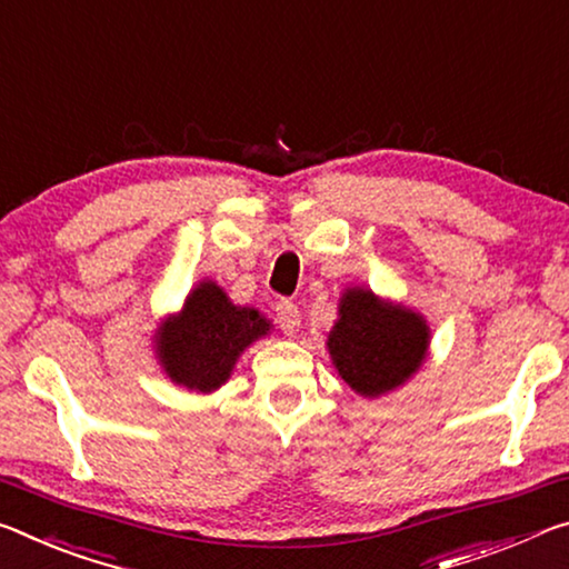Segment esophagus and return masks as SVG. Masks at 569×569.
I'll return each instance as SVG.
<instances>
[{"instance_id":"obj_1","label":"esophagus","mask_w":569,"mask_h":569,"mask_svg":"<svg viewBox=\"0 0 569 569\" xmlns=\"http://www.w3.org/2000/svg\"><path fill=\"white\" fill-rule=\"evenodd\" d=\"M276 321L278 327H281L286 333H296L301 327V311L299 306L288 299H281L276 303Z\"/></svg>"}]
</instances>
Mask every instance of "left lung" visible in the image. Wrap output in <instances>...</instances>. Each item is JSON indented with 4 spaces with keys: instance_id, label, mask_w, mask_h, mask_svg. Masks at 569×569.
I'll list each match as a JSON object with an SVG mask.
<instances>
[{
    "instance_id": "obj_1",
    "label": "left lung",
    "mask_w": 569,
    "mask_h": 569,
    "mask_svg": "<svg viewBox=\"0 0 569 569\" xmlns=\"http://www.w3.org/2000/svg\"><path fill=\"white\" fill-rule=\"evenodd\" d=\"M428 349L422 317L385 306L372 291L351 288L339 303V321L329 333V355L351 390L377 398L418 372Z\"/></svg>"
}]
</instances>
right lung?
Returning a JSON list of instances; mask_svg holds the SVG:
<instances>
[{
  "label": "right lung",
  "instance_id": "obj_1",
  "mask_svg": "<svg viewBox=\"0 0 569 569\" xmlns=\"http://www.w3.org/2000/svg\"><path fill=\"white\" fill-rule=\"evenodd\" d=\"M270 321L256 309L236 306L220 286L200 283L179 317L159 329V359L171 382L212 392L228 380L240 351L266 337Z\"/></svg>",
  "mask_w": 569,
  "mask_h": 569
}]
</instances>
